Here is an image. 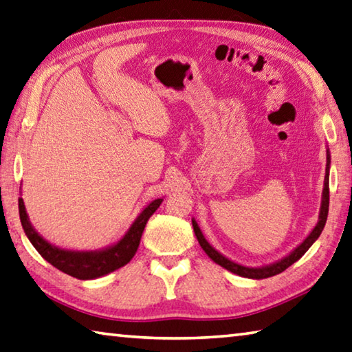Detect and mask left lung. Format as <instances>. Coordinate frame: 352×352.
Instances as JSON below:
<instances>
[{"mask_svg":"<svg viewBox=\"0 0 352 352\" xmlns=\"http://www.w3.org/2000/svg\"><path fill=\"white\" fill-rule=\"evenodd\" d=\"M329 165H331V153L329 148L327 150V171H324V181H323V191H322V204H320V211H319V221H317L316 227L313 228V231L305 237V241L297 245V247L291 251L289 254H287L285 257L279 258L270 265H263V267H245V265H241L237 262L230 261L228 257H225L223 254L219 253L216 248L211 247V245L207 242V239L202 234L201 228H199L197 222L195 219H191V223H193V230L195 234L199 241V245H201L202 250L207 253V256L211 258V261L216 262L217 265H221L225 270L231 271L241 277H247V279H267V277L276 276L282 273V271L287 270L288 267H291L294 262L299 261V258L307 253L309 250L311 245H313L319 236L322 234L324 223H327V217H328V208H329Z\"/></svg>","mask_w":352,"mask_h":352,"instance_id":"left-lung-1","label":"left lung"}]
</instances>
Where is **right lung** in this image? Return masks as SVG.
<instances>
[{"label":"right lung","instance_id":"add662e5","mask_svg":"<svg viewBox=\"0 0 352 352\" xmlns=\"http://www.w3.org/2000/svg\"><path fill=\"white\" fill-rule=\"evenodd\" d=\"M162 201L164 199H155L153 202H150L138 214L135 222L127 230V233L119 239L118 242L109 245L105 248L94 251L65 250L56 247V245H52L33 228L21 197L18 199V207L24 233L33 247L36 248L38 253L50 265H53V267L63 271V273L81 280H91L109 273H113L115 270L124 267V265H127L133 258L138 251L139 242H141L145 225H147L150 216L159 208Z\"/></svg>","mask_w":352,"mask_h":352}]
</instances>
